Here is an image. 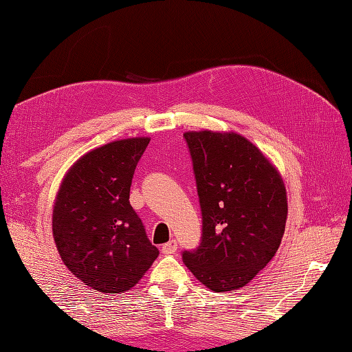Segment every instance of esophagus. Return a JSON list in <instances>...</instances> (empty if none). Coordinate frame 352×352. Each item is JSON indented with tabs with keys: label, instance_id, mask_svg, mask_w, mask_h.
Wrapping results in <instances>:
<instances>
[{
	"label": "esophagus",
	"instance_id": "esophagus-1",
	"mask_svg": "<svg viewBox=\"0 0 352 352\" xmlns=\"http://www.w3.org/2000/svg\"><path fill=\"white\" fill-rule=\"evenodd\" d=\"M175 252H177V241L175 239H170L169 243L162 245V253H164V254H172Z\"/></svg>",
	"mask_w": 352,
	"mask_h": 352
}]
</instances>
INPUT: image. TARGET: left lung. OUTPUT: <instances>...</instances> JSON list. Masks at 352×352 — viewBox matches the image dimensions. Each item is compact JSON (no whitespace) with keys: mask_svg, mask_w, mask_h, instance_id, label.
<instances>
[{"mask_svg":"<svg viewBox=\"0 0 352 352\" xmlns=\"http://www.w3.org/2000/svg\"><path fill=\"white\" fill-rule=\"evenodd\" d=\"M203 233L186 267L212 292L244 287L278 252L285 232L287 190L270 160L236 133L188 131Z\"/></svg>","mask_w":352,"mask_h":352,"instance_id":"left-lung-1","label":"left lung"}]
</instances>
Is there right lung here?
I'll use <instances>...</instances> for the list:
<instances>
[{
    "mask_svg": "<svg viewBox=\"0 0 352 352\" xmlns=\"http://www.w3.org/2000/svg\"><path fill=\"white\" fill-rule=\"evenodd\" d=\"M149 140L133 137L89 151L60 183L54 244L68 270L93 290H131L158 256L129 204L134 170Z\"/></svg>",
    "mask_w": 352,
    "mask_h": 352,
    "instance_id": "1",
    "label": "right lung"
}]
</instances>
